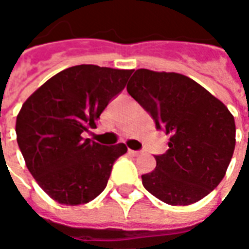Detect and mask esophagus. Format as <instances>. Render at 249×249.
I'll list each match as a JSON object with an SVG mask.
<instances>
[{
    "mask_svg": "<svg viewBox=\"0 0 249 249\" xmlns=\"http://www.w3.org/2000/svg\"><path fill=\"white\" fill-rule=\"evenodd\" d=\"M129 153L130 155H133V156H139V155H141L140 151H130V149H129Z\"/></svg>",
    "mask_w": 249,
    "mask_h": 249,
    "instance_id": "obj_1",
    "label": "esophagus"
}]
</instances>
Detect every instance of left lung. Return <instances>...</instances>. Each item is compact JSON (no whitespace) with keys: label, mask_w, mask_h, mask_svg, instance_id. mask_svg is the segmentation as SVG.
<instances>
[{"label":"left lung","mask_w":249,"mask_h":249,"mask_svg":"<svg viewBox=\"0 0 249 249\" xmlns=\"http://www.w3.org/2000/svg\"><path fill=\"white\" fill-rule=\"evenodd\" d=\"M126 90L168 135V151L155 155L156 169L142 185L171 205L205 197L224 178L235 151L233 116L197 82L178 73L137 69Z\"/></svg>","instance_id":"8db88e82"}]
</instances>
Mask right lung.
I'll return each mask as SVG.
<instances>
[{
    "label": "right lung",
    "mask_w": 249,
    "mask_h": 249,
    "mask_svg": "<svg viewBox=\"0 0 249 249\" xmlns=\"http://www.w3.org/2000/svg\"><path fill=\"white\" fill-rule=\"evenodd\" d=\"M132 71L77 65L57 73L22 105L16 133L26 167L57 203H89L103 192L124 144L101 145L84 133L123 92Z\"/></svg>",
    "instance_id": "add662e5"
}]
</instances>
